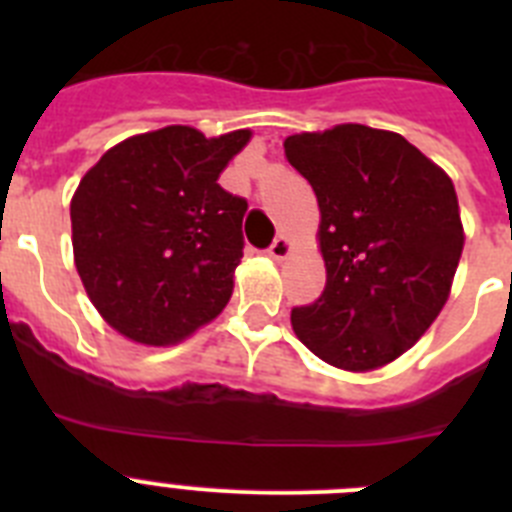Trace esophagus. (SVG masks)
Returning <instances> with one entry per match:
<instances>
[{"instance_id": "1", "label": "esophagus", "mask_w": 512, "mask_h": 512, "mask_svg": "<svg viewBox=\"0 0 512 512\" xmlns=\"http://www.w3.org/2000/svg\"><path fill=\"white\" fill-rule=\"evenodd\" d=\"M292 251V246H289V241L287 238H282V235H279L277 241L271 243L269 248H266V253H269L271 259L274 261H282V259H287V253Z\"/></svg>"}]
</instances>
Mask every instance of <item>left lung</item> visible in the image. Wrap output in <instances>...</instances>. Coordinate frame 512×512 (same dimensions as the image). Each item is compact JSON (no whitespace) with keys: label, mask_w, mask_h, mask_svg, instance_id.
Returning <instances> with one entry per match:
<instances>
[{"label":"left lung","mask_w":512,"mask_h":512,"mask_svg":"<svg viewBox=\"0 0 512 512\" xmlns=\"http://www.w3.org/2000/svg\"><path fill=\"white\" fill-rule=\"evenodd\" d=\"M284 153L318 197L328 271L323 295L292 307L297 338L348 372L390 364L449 297L464 248L454 184L402 135L366 125L289 135Z\"/></svg>","instance_id":"8db88e82"}]
</instances>
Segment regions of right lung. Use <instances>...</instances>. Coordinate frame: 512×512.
Wrapping results in <instances>:
<instances>
[{
  "instance_id": "right-lung-1",
  "label": "right lung",
  "mask_w": 512,
  "mask_h": 512,
  "mask_svg": "<svg viewBox=\"0 0 512 512\" xmlns=\"http://www.w3.org/2000/svg\"><path fill=\"white\" fill-rule=\"evenodd\" d=\"M248 138L171 125L122 140L81 179L71 200L76 271L122 336L166 346L228 305L248 202L217 179Z\"/></svg>"
}]
</instances>
